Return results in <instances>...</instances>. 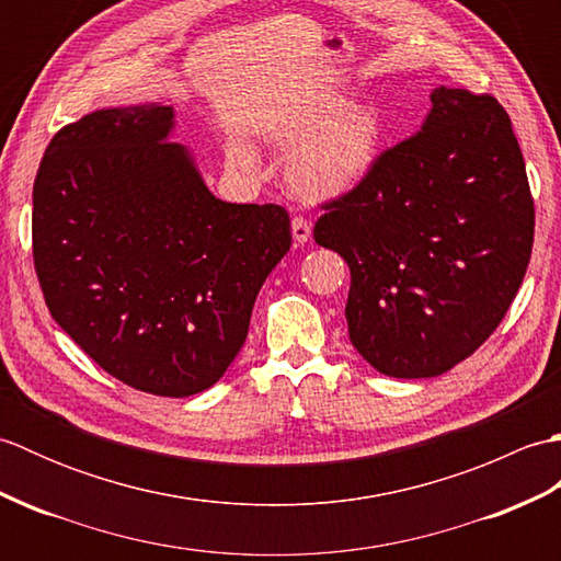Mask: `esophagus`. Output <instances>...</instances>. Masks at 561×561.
<instances>
[{"label":"esophagus","mask_w":561,"mask_h":561,"mask_svg":"<svg viewBox=\"0 0 561 561\" xmlns=\"http://www.w3.org/2000/svg\"><path fill=\"white\" fill-rule=\"evenodd\" d=\"M311 229H313L311 221L304 219V217H294V219H291V236H294V243L304 245V243L311 241Z\"/></svg>","instance_id":"34e87169"}]
</instances>
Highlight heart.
I'll return each mask as SVG.
<instances>
[{"label":"heart","mask_w":561,"mask_h":561,"mask_svg":"<svg viewBox=\"0 0 561 561\" xmlns=\"http://www.w3.org/2000/svg\"><path fill=\"white\" fill-rule=\"evenodd\" d=\"M388 123L378 105L347 101L337 93L284 115L270 145L289 153L287 185L308 202L335 199L359 187L383 157ZM231 157L253 169V153L233 147Z\"/></svg>","instance_id":"obj_1"}]
</instances>
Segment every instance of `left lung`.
<instances>
[{"label":"left lung","instance_id":"8db88e82","mask_svg":"<svg viewBox=\"0 0 561 561\" xmlns=\"http://www.w3.org/2000/svg\"><path fill=\"white\" fill-rule=\"evenodd\" d=\"M323 209L316 243L352 272L350 340L386 376L432 378L468 359L526 277L535 207L511 117L492 96L434 89L420 133Z\"/></svg>","mask_w":561,"mask_h":561}]
</instances>
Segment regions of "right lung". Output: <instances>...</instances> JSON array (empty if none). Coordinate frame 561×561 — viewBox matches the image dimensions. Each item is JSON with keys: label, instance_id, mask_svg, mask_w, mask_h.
<instances>
[{"label": "right lung", "instance_id": "add662e5", "mask_svg": "<svg viewBox=\"0 0 561 561\" xmlns=\"http://www.w3.org/2000/svg\"><path fill=\"white\" fill-rule=\"evenodd\" d=\"M173 125L147 103L59 129L33 183V262L57 325L103 371L187 398L241 352L291 229L279 205L214 197Z\"/></svg>", "mask_w": 561, "mask_h": 561}]
</instances>
